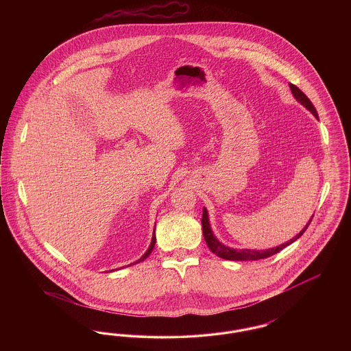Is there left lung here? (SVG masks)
<instances>
[{"instance_id": "left-lung-1", "label": "left lung", "mask_w": 351, "mask_h": 351, "mask_svg": "<svg viewBox=\"0 0 351 351\" xmlns=\"http://www.w3.org/2000/svg\"><path fill=\"white\" fill-rule=\"evenodd\" d=\"M289 88L292 90V95L296 100L300 102L301 105H304L315 117L318 118L317 110L316 108L313 106V104L311 102V100L304 95V92L300 90L296 85L293 84H289ZM313 218V217H312ZM312 218L309 219V222L305 225V228L301 230L300 233L298 234L296 237H293L292 239H289L288 242H285L283 245L278 246V247H274V249H268V250H250V249H243V250H237V249H232V247H228L225 246L223 243H221L218 241L217 238L213 235V232L210 229V225H209V217H208V212L206 209L204 208L202 210V218H201V225H202V234H204V238H205V242L208 245V247L210 249V251L213 254H216L219 258L222 259H228V261H258V259H265L268 258L279 251L283 250L284 247L289 246L291 243H293L296 239H299L301 235L304 234V232L308 229Z\"/></svg>"}]
</instances>
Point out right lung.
Returning <instances> with one entry per match:
<instances>
[{"mask_svg":"<svg viewBox=\"0 0 351 351\" xmlns=\"http://www.w3.org/2000/svg\"><path fill=\"white\" fill-rule=\"evenodd\" d=\"M155 241H156V238H155V230H154V234H152V239H151V245L150 247H149V250L146 251V252H145V254L141 256V259H138V261H136V262H134V263H139V262L145 261V259H146V258L150 255L151 251H152L154 246H155Z\"/></svg>","mask_w":351,"mask_h":351,"instance_id":"1","label":"right lung"}]
</instances>
